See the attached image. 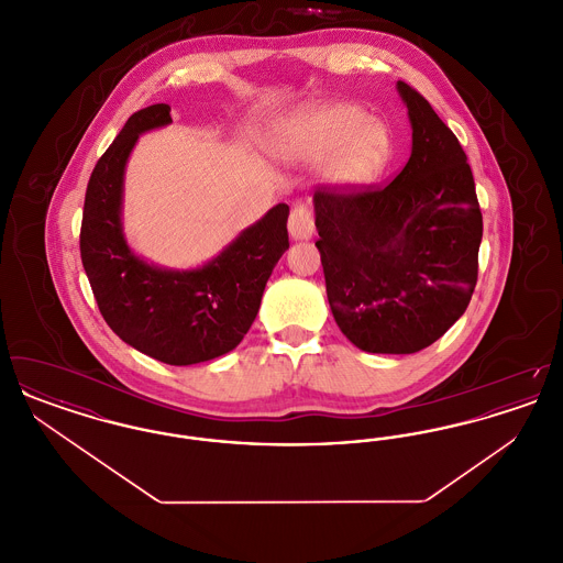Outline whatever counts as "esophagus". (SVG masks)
Here are the masks:
<instances>
[{
	"instance_id": "1",
	"label": "esophagus",
	"mask_w": 563,
	"mask_h": 563,
	"mask_svg": "<svg viewBox=\"0 0 563 563\" xmlns=\"http://www.w3.org/2000/svg\"><path fill=\"white\" fill-rule=\"evenodd\" d=\"M289 234L295 241H308L314 234V214L303 202H297L289 214Z\"/></svg>"
}]
</instances>
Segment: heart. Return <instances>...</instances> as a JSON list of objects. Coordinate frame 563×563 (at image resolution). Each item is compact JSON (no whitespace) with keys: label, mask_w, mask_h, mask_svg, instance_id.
Masks as SVG:
<instances>
[{"label":"heart","mask_w":563,"mask_h":563,"mask_svg":"<svg viewBox=\"0 0 563 563\" xmlns=\"http://www.w3.org/2000/svg\"><path fill=\"white\" fill-rule=\"evenodd\" d=\"M276 158L294 164L319 161L322 181L338 189L372 184L390 156L386 126L354 106L303 109L269 136Z\"/></svg>","instance_id":"obj_1"}]
</instances>
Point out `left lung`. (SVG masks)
<instances>
[{
	"label": "left lung",
	"mask_w": 563,
	"mask_h": 563,
	"mask_svg": "<svg viewBox=\"0 0 563 563\" xmlns=\"http://www.w3.org/2000/svg\"><path fill=\"white\" fill-rule=\"evenodd\" d=\"M411 156L386 186H319L327 299L356 349L413 354L466 310L479 272L482 209L466 154L429 101L397 81Z\"/></svg>",
	"instance_id": "left-lung-1"
}]
</instances>
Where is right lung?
Returning <instances> with one entry per match:
<instances>
[{"label":"right lung","instance_id":"1","mask_svg":"<svg viewBox=\"0 0 563 563\" xmlns=\"http://www.w3.org/2000/svg\"><path fill=\"white\" fill-rule=\"evenodd\" d=\"M166 103L139 109L95 164L81 214V264L111 331L166 365H194L241 344L269 274L289 249V207L276 205L211 264L188 272L139 260L122 236V181L139 134L170 124Z\"/></svg>","mask_w":563,"mask_h":563}]
</instances>
